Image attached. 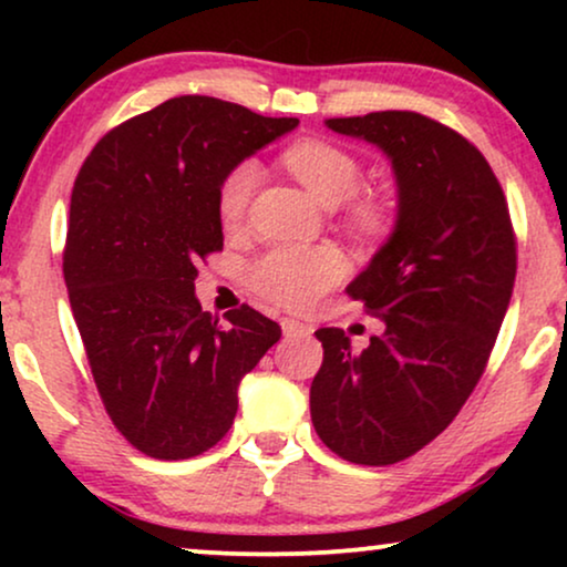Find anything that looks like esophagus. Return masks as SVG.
Segmentation results:
<instances>
[{
  "mask_svg": "<svg viewBox=\"0 0 567 567\" xmlns=\"http://www.w3.org/2000/svg\"><path fill=\"white\" fill-rule=\"evenodd\" d=\"M281 330H284V336H289V338L291 336H309V332H312V324L293 320V317H284Z\"/></svg>",
  "mask_w": 567,
  "mask_h": 567,
  "instance_id": "obj_1",
  "label": "esophagus"
}]
</instances>
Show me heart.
<instances>
[{
	"label": "heart",
	"mask_w": 567,
	"mask_h": 567,
	"mask_svg": "<svg viewBox=\"0 0 567 567\" xmlns=\"http://www.w3.org/2000/svg\"><path fill=\"white\" fill-rule=\"evenodd\" d=\"M281 162L322 204L343 206L355 235L382 237L394 224V200L384 190L361 188L363 162L348 146L307 136L281 152ZM260 169L252 159L231 165L216 188V214L224 229H237L258 188ZM346 276V258L330 245H281L262 252L247 268V284L262 299L286 309H307Z\"/></svg>",
	"instance_id": "obj_1"
}]
</instances>
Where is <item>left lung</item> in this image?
<instances>
[{"instance_id":"left-lung-1","label":"left lung","mask_w":567,"mask_h":567,"mask_svg":"<svg viewBox=\"0 0 567 567\" xmlns=\"http://www.w3.org/2000/svg\"><path fill=\"white\" fill-rule=\"evenodd\" d=\"M384 150L400 188L398 227L348 286L384 320L361 353L320 328L324 359L309 390L322 444L384 467L431 444L487 367L516 278V231L498 177L454 128L413 111L330 118Z\"/></svg>"}]
</instances>
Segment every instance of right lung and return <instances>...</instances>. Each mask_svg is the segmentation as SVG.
Returning <instances> with one entry per match:
<instances>
[{
    "instance_id": "add662e5",
    "label": "right lung",
    "mask_w": 567,
    "mask_h": 567,
    "mask_svg": "<svg viewBox=\"0 0 567 567\" xmlns=\"http://www.w3.org/2000/svg\"><path fill=\"white\" fill-rule=\"evenodd\" d=\"M297 118L183 95L107 131L74 181L64 281L92 379L115 429L154 460L227 436L237 386L281 338L243 305L229 324L196 299L198 260L224 247L216 188Z\"/></svg>"
}]
</instances>
